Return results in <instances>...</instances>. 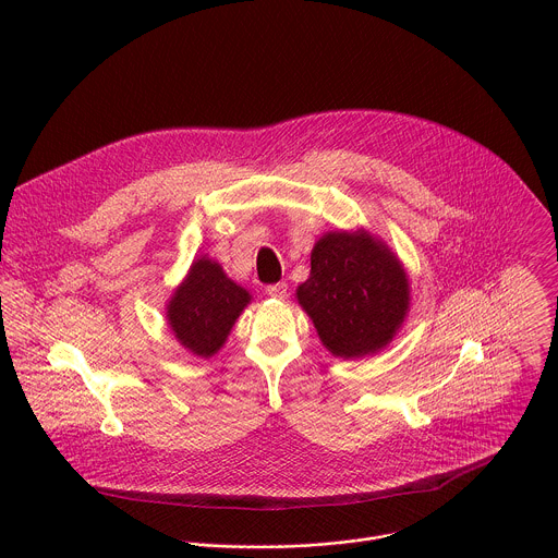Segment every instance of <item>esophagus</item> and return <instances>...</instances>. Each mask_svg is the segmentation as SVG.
Returning <instances> with one entry per match:
<instances>
[{"label": "esophagus", "mask_w": 558, "mask_h": 558, "mask_svg": "<svg viewBox=\"0 0 558 558\" xmlns=\"http://www.w3.org/2000/svg\"><path fill=\"white\" fill-rule=\"evenodd\" d=\"M287 291H289V287H287L284 282H278V284H269V287H267V295H269V298H276V300H284V298H287Z\"/></svg>", "instance_id": "esophagus-1"}]
</instances>
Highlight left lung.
<instances>
[{
    "mask_svg": "<svg viewBox=\"0 0 558 558\" xmlns=\"http://www.w3.org/2000/svg\"><path fill=\"white\" fill-rule=\"evenodd\" d=\"M322 345L337 359L378 354L402 330L411 282L398 254L365 228L330 230L313 245L311 276L295 289Z\"/></svg>",
    "mask_w": 558,
    "mask_h": 558,
    "instance_id": "obj_1",
    "label": "left lung"
}]
</instances>
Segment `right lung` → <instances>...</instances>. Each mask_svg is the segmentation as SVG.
<instances>
[{"label": "right lung", "mask_w": 558, "mask_h": 558, "mask_svg": "<svg viewBox=\"0 0 558 558\" xmlns=\"http://www.w3.org/2000/svg\"><path fill=\"white\" fill-rule=\"evenodd\" d=\"M250 302V291L228 278L215 258L202 254L167 300L165 319L186 352L210 359L226 345Z\"/></svg>", "instance_id": "right-lung-1"}]
</instances>
